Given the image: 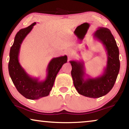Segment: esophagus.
Segmentation results:
<instances>
[{
  "label": "esophagus",
  "mask_w": 129,
  "mask_h": 129,
  "mask_svg": "<svg viewBox=\"0 0 129 129\" xmlns=\"http://www.w3.org/2000/svg\"><path fill=\"white\" fill-rule=\"evenodd\" d=\"M68 54H70V52H68Z\"/></svg>",
  "instance_id": "esophagus-1"
}]
</instances>
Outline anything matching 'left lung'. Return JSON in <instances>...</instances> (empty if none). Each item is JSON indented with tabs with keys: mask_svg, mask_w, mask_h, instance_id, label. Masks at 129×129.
I'll return each mask as SVG.
<instances>
[{
	"mask_svg": "<svg viewBox=\"0 0 129 129\" xmlns=\"http://www.w3.org/2000/svg\"><path fill=\"white\" fill-rule=\"evenodd\" d=\"M94 38L103 43L107 52L106 67L101 76L91 78L85 73L82 61L71 60V75L77 92L90 98L105 96L113 87L120 70L119 50L113 36L107 28L100 27L94 33Z\"/></svg>",
	"mask_w": 129,
	"mask_h": 129,
	"instance_id": "obj_1",
	"label": "left lung"
}]
</instances>
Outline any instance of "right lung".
Instances as JSON below:
<instances>
[{
    "mask_svg": "<svg viewBox=\"0 0 129 129\" xmlns=\"http://www.w3.org/2000/svg\"><path fill=\"white\" fill-rule=\"evenodd\" d=\"M34 22L28 27L22 29L16 35L9 53L8 69L9 75L17 91L28 99L36 100L47 96L53 86L58 72L63 64L68 61L66 55L53 58L47 68V76L43 81L31 77L26 73L19 61V54L23 40L30 32Z\"/></svg>",
    "mask_w": 129,
    "mask_h": 129,
    "instance_id": "obj_1",
    "label": "right lung"
}]
</instances>
